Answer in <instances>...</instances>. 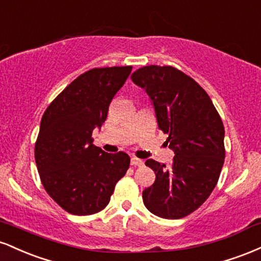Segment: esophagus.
<instances>
[{"mask_svg":"<svg viewBox=\"0 0 261 261\" xmlns=\"http://www.w3.org/2000/svg\"><path fill=\"white\" fill-rule=\"evenodd\" d=\"M131 166H135V167L143 166V161L140 160V158H137V157H133L131 158Z\"/></svg>","mask_w":261,"mask_h":261,"instance_id":"obj_1","label":"esophagus"}]
</instances>
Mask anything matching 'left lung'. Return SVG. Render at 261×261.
Wrapping results in <instances>:
<instances>
[{
    "label": "left lung",
    "instance_id": "8db88e82",
    "mask_svg": "<svg viewBox=\"0 0 261 261\" xmlns=\"http://www.w3.org/2000/svg\"><path fill=\"white\" fill-rule=\"evenodd\" d=\"M131 80L148 94L158 127L168 134L173 164L147 160L155 181L142 191L155 216L182 218L199 208L216 187L224 162V127L208 94L172 66H145Z\"/></svg>",
    "mask_w": 261,
    "mask_h": 261
}]
</instances>
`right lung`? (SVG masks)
Segmentation results:
<instances>
[{"label": "right lung", "instance_id": "right-lung-1", "mask_svg": "<svg viewBox=\"0 0 261 261\" xmlns=\"http://www.w3.org/2000/svg\"><path fill=\"white\" fill-rule=\"evenodd\" d=\"M133 67L93 68L77 77L45 110L35 143V162L45 190L77 216L97 214L110 201L130 157L93 145L92 133L107 120L114 95Z\"/></svg>", "mask_w": 261, "mask_h": 261}]
</instances>
